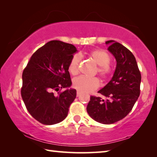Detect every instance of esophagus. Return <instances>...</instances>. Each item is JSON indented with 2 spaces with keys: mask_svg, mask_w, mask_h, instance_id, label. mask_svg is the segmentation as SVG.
Masks as SVG:
<instances>
[{
  "mask_svg": "<svg viewBox=\"0 0 157 157\" xmlns=\"http://www.w3.org/2000/svg\"><path fill=\"white\" fill-rule=\"evenodd\" d=\"M79 95H80V92L78 91H77V97H79Z\"/></svg>",
  "mask_w": 157,
  "mask_h": 157,
  "instance_id": "esophagus-1",
  "label": "esophagus"
}]
</instances>
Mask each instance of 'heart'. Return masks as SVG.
Returning a JSON list of instances; mask_svg holds the SVG:
<instances>
[{
	"mask_svg": "<svg viewBox=\"0 0 157 157\" xmlns=\"http://www.w3.org/2000/svg\"><path fill=\"white\" fill-rule=\"evenodd\" d=\"M89 57L98 65L97 72L102 79H107L111 75V69L109 63L111 57L109 53L102 49H95L89 53ZM81 55L75 54L69 62L68 69L69 73L73 75L79 73L81 62ZM100 86V81L97 78H89L86 76H79L73 79V86L78 91L89 93L97 89Z\"/></svg>",
	"mask_w": 157,
	"mask_h": 157,
	"instance_id": "1",
	"label": "heart"
}]
</instances>
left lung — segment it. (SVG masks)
<instances>
[{"mask_svg":"<svg viewBox=\"0 0 157 157\" xmlns=\"http://www.w3.org/2000/svg\"><path fill=\"white\" fill-rule=\"evenodd\" d=\"M105 43L116 58V68L109 82L98 92L105 98L91 95L86 110L94 121L108 124L122 120L131 111L139 97L141 75L129 50L113 40Z\"/></svg>","mask_w":157,"mask_h":157,"instance_id":"1","label":"left lung"}]
</instances>
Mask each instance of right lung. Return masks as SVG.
I'll return each mask as SVG.
<instances>
[{
	"mask_svg": "<svg viewBox=\"0 0 157 157\" xmlns=\"http://www.w3.org/2000/svg\"><path fill=\"white\" fill-rule=\"evenodd\" d=\"M77 51L72 44L50 41L32 55L23 70L21 96L28 112L39 123L50 125L67 116L76 90L54 92L72 84L68 66Z\"/></svg>",
	"mask_w": 157,
	"mask_h": 157,
	"instance_id": "right-lung-1",
	"label": "right lung"
}]
</instances>
